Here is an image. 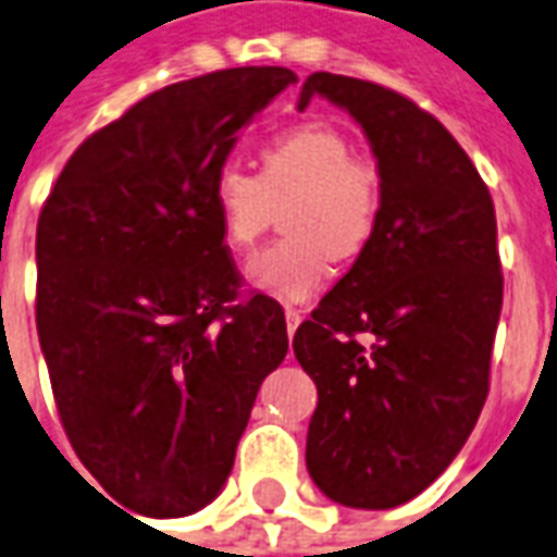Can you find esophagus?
<instances>
[{
  "mask_svg": "<svg viewBox=\"0 0 557 557\" xmlns=\"http://www.w3.org/2000/svg\"><path fill=\"white\" fill-rule=\"evenodd\" d=\"M300 321H304V315H300V309H286V330H288V335L295 333L297 326H300Z\"/></svg>",
  "mask_w": 557,
  "mask_h": 557,
  "instance_id": "esophagus-1",
  "label": "esophagus"
}]
</instances>
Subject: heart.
I'll use <instances>...</instances> for the list:
<instances>
[{
	"instance_id": "b5f03b06",
	"label": "heart",
	"mask_w": 557,
	"mask_h": 557,
	"mask_svg": "<svg viewBox=\"0 0 557 557\" xmlns=\"http://www.w3.org/2000/svg\"><path fill=\"white\" fill-rule=\"evenodd\" d=\"M286 239L248 262V286L280 304H307L326 286L333 257L354 260L371 245L382 215V175L326 122H297L262 143L257 175L224 163L210 207L231 250H248L283 207Z\"/></svg>"
}]
</instances>
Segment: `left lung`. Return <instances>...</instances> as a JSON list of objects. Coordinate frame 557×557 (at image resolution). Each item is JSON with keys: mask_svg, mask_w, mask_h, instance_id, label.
Here are the masks:
<instances>
[{"mask_svg": "<svg viewBox=\"0 0 557 557\" xmlns=\"http://www.w3.org/2000/svg\"><path fill=\"white\" fill-rule=\"evenodd\" d=\"M315 96L362 125L382 215L292 342L318 385L307 470L333 503L382 511L447 470L485 406L503 309L494 201L447 127L400 92L312 72L297 108Z\"/></svg>", "mask_w": 557, "mask_h": 557, "instance_id": "1", "label": "left lung"}]
</instances>
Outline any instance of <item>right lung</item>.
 Returning <instances> with one entry per match:
<instances>
[{
    "instance_id": "right-lung-1",
    "label": "right lung",
    "mask_w": 557,
    "mask_h": 557,
    "mask_svg": "<svg viewBox=\"0 0 557 557\" xmlns=\"http://www.w3.org/2000/svg\"><path fill=\"white\" fill-rule=\"evenodd\" d=\"M295 81L239 66L169 84L84 139L42 203L37 335L54 403L81 465L137 515L186 517L219 496L286 359L277 300H236L210 184Z\"/></svg>"
}]
</instances>
